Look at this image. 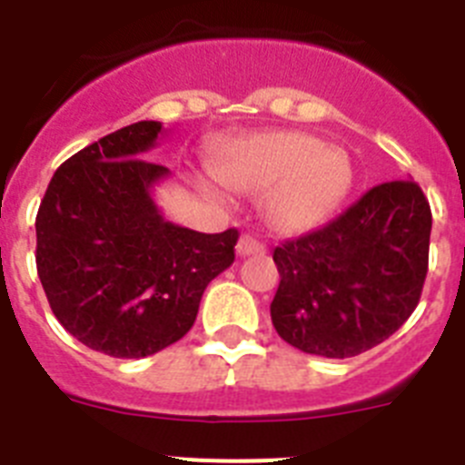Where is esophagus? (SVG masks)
Returning <instances> with one entry per match:
<instances>
[{
    "instance_id": "1",
    "label": "esophagus",
    "mask_w": 465,
    "mask_h": 465,
    "mask_svg": "<svg viewBox=\"0 0 465 465\" xmlns=\"http://www.w3.org/2000/svg\"><path fill=\"white\" fill-rule=\"evenodd\" d=\"M237 253L240 256H258V253H265V244L253 235H242L237 242Z\"/></svg>"
}]
</instances>
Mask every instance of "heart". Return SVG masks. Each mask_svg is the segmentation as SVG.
Masks as SVG:
<instances>
[{
	"label": "heart",
	"mask_w": 465,
	"mask_h": 465,
	"mask_svg": "<svg viewBox=\"0 0 465 465\" xmlns=\"http://www.w3.org/2000/svg\"><path fill=\"white\" fill-rule=\"evenodd\" d=\"M213 174L237 193L270 190L265 219L283 235H302L326 223L354 186L347 151L295 130L232 143L216 160Z\"/></svg>",
	"instance_id": "b5f03b06"
}]
</instances>
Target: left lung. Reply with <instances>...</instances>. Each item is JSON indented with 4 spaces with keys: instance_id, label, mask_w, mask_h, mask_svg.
I'll list each match as a JSON object with an SVG mask.
<instances>
[{
    "instance_id": "obj_1",
    "label": "left lung",
    "mask_w": 465,
    "mask_h": 465,
    "mask_svg": "<svg viewBox=\"0 0 465 465\" xmlns=\"http://www.w3.org/2000/svg\"><path fill=\"white\" fill-rule=\"evenodd\" d=\"M430 207L412 179L371 188L338 219L274 249L279 338L349 359L384 342L417 307L429 270Z\"/></svg>"
}]
</instances>
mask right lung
Listing matches in <instances>:
<instances>
[{
  "label": "right lung",
  "instance_id": "1",
  "mask_svg": "<svg viewBox=\"0 0 465 465\" xmlns=\"http://www.w3.org/2000/svg\"><path fill=\"white\" fill-rule=\"evenodd\" d=\"M163 123L139 121L64 160L36 213V272L53 314L85 347L143 359L182 340L237 232L204 235L153 203L170 170L143 160Z\"/></svg>",
  "mask_w": 465,
  "mask_h": 465
}]
</instances>
